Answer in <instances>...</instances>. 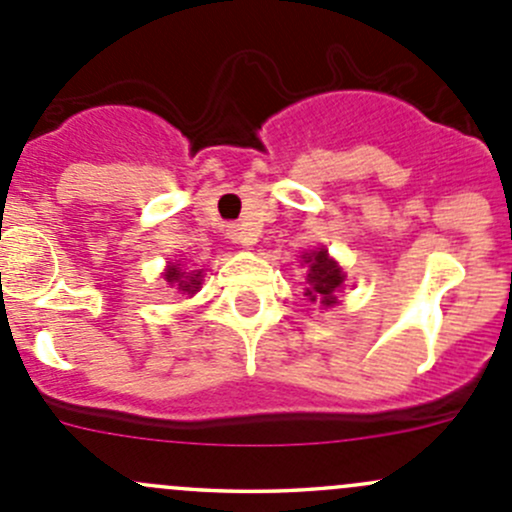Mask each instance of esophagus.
<instances>
[{"mask_svg":"<svg viewBox=\"0 0 512 512\" xmlns=\"http://www.w3.org/2000/svg\"><path fill=\"white\" fill-rule=\"evenodd\" d=\"M227 237H230L232 242H237V245H255L257 240L255 232L245 225H232L230 230H227Z\"/></svg>","mask_w":512,"mask_h":512,"instance_id":"1","label":"esophagus"}]
</instances>
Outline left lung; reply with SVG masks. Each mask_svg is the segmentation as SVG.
<instances>
[{
  "mask_svg": "<svg viewBox=\"0 0 512 512\" xmlns=\"http://www.w3.org/2000/svg\"><path fill=\"white\" fill-rule=\"evenodd\" d=\"M304 262H309V275H307V297L312 302L324 304V307H332L337 302L334 297V289L342 287L344 275L339 270V265L334 260H329L327 250H317L312 255H304Z\"/></svg>",
  "mask_w": 512,
  "mask_h": 512,
  "instance_id": "obj_1",
  "label": "left lung"
}]
</instances>
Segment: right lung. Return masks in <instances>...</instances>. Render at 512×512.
<instances>
[{
    "label": "right lung",
    "mask_w": 512,
    "mask_h": 512,
    "mask_svg": "<svg viewBox=\"0 0 512 512\" xmlns=\"http://www.w3.org/2000/svg\"><path fill=\"white\" fill-rule=\"evenodd\" d=\"M200 277H203V272H200V270L193 272V275H185V272H180L175 265H170L168 272H165V280H168L170 285H175L180 289V292H188V294L198 292Z\"/></svg>",
    "instance_id": "add662e5"
}]
</instances>
